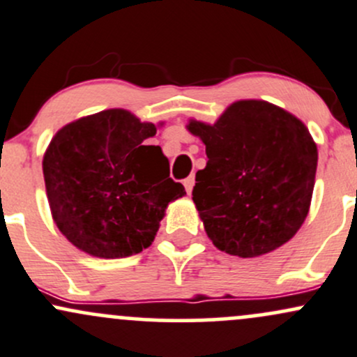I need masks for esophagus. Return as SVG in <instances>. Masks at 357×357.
I'll list each match as a JSON object with an SVG mask.
<instances>
[{"label":"esophagus","instance_id":"esophagus-1","mask_svg":"<svg viewBox=\"0 0 357 357\" xmlns=\"http://www.w3.org/2000/svg\"><path fill=\"white\" fill-rule=\"evenodd\" d=\"M193 186H195V176H188V178L185 179V188H186L188 195L193 191Z\"/></svg>","mask_w":357,"mask_h":357}]
</instances>
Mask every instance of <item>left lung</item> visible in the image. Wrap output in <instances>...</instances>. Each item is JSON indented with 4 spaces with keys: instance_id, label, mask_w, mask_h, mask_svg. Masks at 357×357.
Listing matches in <instances>:
<instances>
[{
    "instance_id": "obj_1",
    "label": "left lung",
    "mask_w": 357,
    "mask_h": 357,
    "mask_svg": "<svg viewBox=\"0 0 357 357\" xmlns=\"http://www.w3.org/2000/svg\"><path fill=\"white\" fill-rule=\"evenodd\" d=\"M188 130L206 147L193 202L215 248L257 257L298 232L319 160L303 121L268 101L242 100L213 125L190 120Z\"/></svg>"
}]
</instances>
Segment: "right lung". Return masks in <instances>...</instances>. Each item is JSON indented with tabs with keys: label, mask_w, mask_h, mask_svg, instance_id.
<instances>
[{
	"label": "right lung",
	"mask_w": 357,
	"mask_h": 357,
	"mask_svg": "<svg viewBox=\"0 0 357 357\" xmlns=\"http://www.w3.org/2000/svg\"><path fill=\"white\" fill-rule=\"evenodd\" d=\"M155 125L113 108L68 123L47 147L44 179L62 234L83 252L120 259L147 249L167 205L185 197L159 146Z\"/></svg>",
	"instance_id": "1"
}]
</instances>
